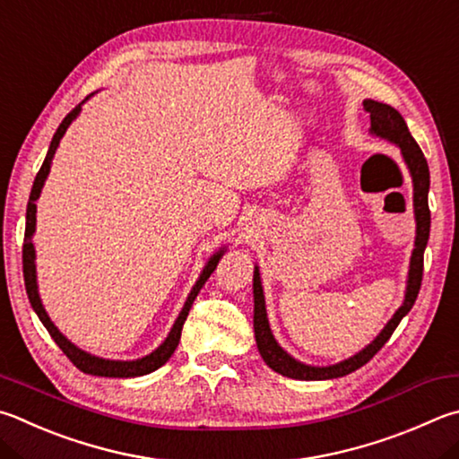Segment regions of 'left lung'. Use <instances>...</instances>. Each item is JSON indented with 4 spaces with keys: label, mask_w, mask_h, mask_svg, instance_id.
Masks as SVG:
<instances>
[{
    "label": "left lung",
    "mask_w": 459,
    "mask_h": 459,
    "mask_svg": "<svg viewBox=\"0 0 459 459\" xmlns=\"http://www.w3.org/2000/svg\"><path fill=\"white\" fill-rule=\"evenodd\" d=\"M365 112H369L371 118V132L381 138H387L391 143L402 148V154L407 162V169L411 172L413 178V206H415V221H418V237H415V248L411 255V266H410V279H407V293L405 301L399 307L397 313L394 315L385 329H383L377 339L373 341L349 359L341 361L337 365H329V368H311V365H303L295 361L293 357L287 355L279 347L277 341H274L269 321H266V311H264V297H263V287H261V277H258V269H255L253 277V289H255V339L258 353L263 355L264 363L269 365L273 371H277L285 377L290 379H303V381H319V379H333V377H343L355 369L363 368L365 363L373 359V355L379 351V349L387 343L389 337L394 335L397 329L399 321L410 313V309L418 299V293L421 289V279H423V251H426L428 238H429V224H431V214H429V204H428V193H429V169L428 160L423 156L420 144L415 143L411 136L410 128L403 120V116L399 114L395 108L387 104L375 102V100H365L363 102Z\"/></svg>",
    "instance_id": "1"
}]
</instances>
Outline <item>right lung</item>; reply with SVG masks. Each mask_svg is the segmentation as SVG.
Returning <instances> with one entry per match:
<instances>
[{
  "label": "right lung",
  "mask_w": 459,
  "mask_h": 459,
  "mask_svg": "<svg viewBox=\"0 0 459 459\" xmlns=\"http://www.w3.org/2000/svg\"><path fill=\"white\" fill-rule=\"evenodd\" d=\"M80 112V104L74 108V110L65 116L62 120L60 126H57L56 134L52 138V144H49V150L46 154V160L41 164L39 172L36 174V180H33V186H31V195H30V203H28V212H26V235H23V248H22V258H23V281H26V290H28V297H30V303L33 307V311L38 313L39 321L44 323V327L48 329L49 335L57 343V347L62 349L65 353V357L76 365L80 371L90 373V375H100V377H138V375H146L150 371H154L158 368H162V365L170 359V355L174 353V349L178 347V341H180V333H182V325H185L186 316L190 307H193L196 295L201 293L203 285L206 282V279L211 277V273L216 269V263H219V258L224 251L216 253L208 264L204 266V271L201 274V279L196 281V285L190 290V295L186 299L185 307H182V313L178 315L177 323H174V327L170 331V335L166 337L164 343L152 351L150 355L143 357V359H136V361H110V359H100V357L90 355L86 351H82L76 345H72L68 339H65L60 331L56 329V325L49 321V316L46 313L44 307H41L39 301V295H38V285H36V263H33V258H36V251H33V243H31V237L33 232H36V201L39 198L41 193V186H44V180L49 172V164H52V158L56 154V148L60 144L62 136L65 134V130L72 124V120L76 118Z\"/></svg>",
  "instance_id": "obj_1"
}]
</instances>
